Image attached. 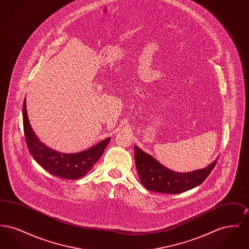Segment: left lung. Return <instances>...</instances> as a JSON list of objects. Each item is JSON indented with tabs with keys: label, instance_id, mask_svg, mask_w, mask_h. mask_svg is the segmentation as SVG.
<instances>
[{
	"label": "left lung",
	"instance_id": "1",
	"mask_svg": "<svg viewBox=\"0 0 249 249\" xmlns=\"http://www.w3.org/2000/svg\"><path fill=\"white\" fill-rule=\"evenodd\" d=\"M134 152L136 169L142 186L146 190L166 194H178L199 186L210 175L218 159L203 169L178 173L166 168L137 145H134Z\"/></svg>",
	"mask_w": 249,
	"mask_h": 249
}]
</instances>
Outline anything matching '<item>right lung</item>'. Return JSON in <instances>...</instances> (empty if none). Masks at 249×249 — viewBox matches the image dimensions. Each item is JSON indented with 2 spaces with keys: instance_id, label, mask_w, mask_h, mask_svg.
Returning a JSON list of instances; mask_svg holds the SVG:
<instances>
[{
  "instance_id": "right-lung-1",
  "label": "right lung",
  "mask_w": 249,
  "mask_h": 249,
  "mask_svg": "<svg viewBox=\"0 0 249 249\" xmlns=\"http://www.w3.org/2000/svg\"><path fill=\"white\" fill-rule=\"evenodd\" d=\"M23 129L25 140L30 154L36 162L49 174L64 179H79L85 177L101 158L111 138H107L77 153H61L56 151L39 140L28 119L26 100H24Z\"/></svg>"
}]
</instances>
